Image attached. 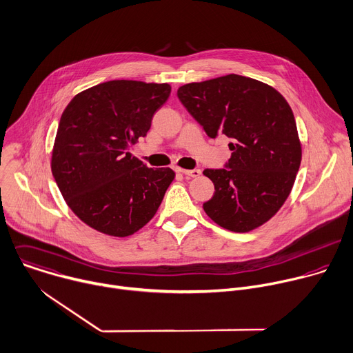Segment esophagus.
Returning <instances> with one entry per match:
<instances>
[{
	"label": "esophagus",
	"instance_id": "esophagus-1",
	"mask_svg": "<svg viewBox=\"0 0 353 353\" xmlns=\"http://www.w3.org/2000/svg\"><path fill=\"white\" fill-rule=\"evenodd\" d=\"M176 171L183 174V175H186L188 178H197L201 174L200 170H182V168H178Z\"/></svg>",
	"mask_w": 353,
	"mask_h": 353
}]
</instances>
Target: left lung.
I'll use <instances>...</instances> for the list:
<instances>
[{
  "mask_svg": "<svg viewBox=\"0 0 353 353\" xmlns=\"http://www.w3.org/2000/svg\"><path fill=\"white\" fill-rule=\"evenodd\" d=\"M178 99L207 136H228L225 168L204 170L214 194L205 214L232 232L267 223L288 199L302 160L294 112L274 88L241 75H225L178 89Z\"/></svg>",
  "mask_w": 353,
  "mask_h": 353,
  "instance_id": "obj_1",
  "label": "left lung"
}]
</instances>
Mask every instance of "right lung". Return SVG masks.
<instances>
[{
	"instance_id": "right-lung-1",
	"label": "right lung",
	"mask_w": 353,
	"mask_h": 353,
	"mask_svg": "<svg viewBox=\"0 0 353 353\" xmlns=\"http://www.w3.org/2000/svg\"><path fill=\"white\" fill-rule=\"evenodd\" d=\"M168 83L110 81L77 94L63 110L51 157L70 210L93 230L129 236L157 213L175 178L129 153L168 100Z\"/></svg>"
}]
</instances>
